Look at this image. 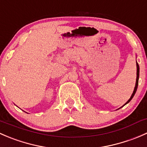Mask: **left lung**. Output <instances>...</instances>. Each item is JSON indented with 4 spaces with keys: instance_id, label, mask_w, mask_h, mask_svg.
I'll use <instances>...</instances> for the list:
<instances>
[{
    "instance_id": "1",
    "label": "left lung",
    "mask_w": 147,
    "mask_h": 147,
    "mask_svg": "<svg viewBox=\"0 0 147 147\" xmlns=\"http://www.w3.org/2000/svg\"><path fill=\"white\" fill-rule=\"evenodd\" d=\"M137 80H136L135 87H134V92H133V93H132V94H131V97H130L129 100L128 101L126 102V104L129 103V102L131 101V100L133 98V97H134V94H135L136 91H137V87H138V83H139V65H138L137 63ZM126 104H125V105H126Z\"/></svg>"
}]
</instances>
